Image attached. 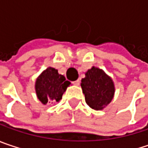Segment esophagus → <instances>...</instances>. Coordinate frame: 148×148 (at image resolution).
Masks as SVG:
<instances>
[{
    "instance_id": "esophagus-1",
    "label": "esophagus",
    "mask_w": 148,
    "mask_h": 148,
    "mask_svg": "<svg viewBox=\"0 0 148 148\" xmlns=\"http://www.w3.org/2000/svg\"><path fill=\"white\" fill-rule=\"evenodd\" d=\"M73 84L75 85V86H78L80 84V80L77 79V81H75V82H73Z\"/></svg>"
}]
</instances>
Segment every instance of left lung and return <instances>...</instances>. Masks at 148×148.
I'll use <instances>...</instances> for the list:
<instances>
[{
  "mask_svg": "<svg viewBox=\"0 0 148 148\" xmlns=\"http://www.w3.org/2000/svg\"><path fill=\"white\" fill-rule=\"evenodd\" d=\"M81 87L87 104L95 110H102L110 104L115 92L112 78L102 69L95 66L85 72Z\"/></svg>",
  "mask_w": 148,
  "mask_h": 148,
  "instance_id": "left-lung-1",
  "label": "left lung"
}]
</instances>
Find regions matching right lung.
Here are the masks:
<instances>
[{
  "mask_svg": "<svg viewBox=\"0 0 148 148\" xmlns=\"http://www.w3.org/2000/svg\"><path fill=\"white\" fill-rule=\"evenodd\" d=\"M70 84L71 82L66 81L63 75L59 74L58 70L49 66L36 79L35 92L37 98L45 105L49 101L59 102Z\"/></svg>",
  "mask_w": 148,
  "mask_h": 148,
  "instance_id": "right-lung-1",
  "label": "right lung"
}]
</instances>
